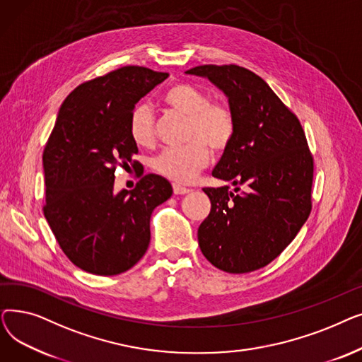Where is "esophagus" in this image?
Returning a JSON list of instances; mask_svg holds the SVG:
<instances>
[{"mask_svg": "<svg viewBox=\"0 0 362 362\" xmlns=\"http://www.w3.org/2000/svg\"><path fill=\"white\" fill-rule=\"evenodd\" d=\"M173 192H175V195H185V194L191 192V189H187V187H185V186H180V185L175 183V185H173Z\"/></svg>", "mask_w": 362, "mask_h": 362, "instance_id": "obj_1", "label": "esophagus"}]
</instances>
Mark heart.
Returning <instances> with one entry per match:
<instances>
[{"label":"heart","instance_id":"heart-1","mask_svg":"<svg viewBox=\"0 0 362 362\" xmlns=\"http://www.w3.org/2000/svg\"><path fill=\"white\" fill-rule=\"evenodd\" d=\"M164 104L187 117L186 141L183 146L167 148L154 160V168L161 176L189 183L210 161V146L221 152L233 141L236 122L232 110L223 103L210 101L206 95L187 83L170 86L163 95ZM132 139L139 146L156 142L154 114L149 105L139 104L133 108L129 119Z\"/></svg>","mask_w":362,"mask_h":362}]
</instances>
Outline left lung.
Masks as SVG:
<instances>
[{"label":"left lung","mask_w":362,"mask_h":362,"mask_svg":"<svg viewBox=\"0 0 362 362\" xmlns=\"http://www.w3.org/2000/svg\"><path fill=\"white\" fill-rule=\"evenodd\" d=\"M205 78L229 101L236 130L213 176L245 185L204 187L211 211L198 229L204 257L226 273H250L279 257L311 213L314 163L295 114L259 76L235 64H205Z\"/></svg>","instance_id":"left-lung-1"}]
</instances>
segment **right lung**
<instances>
[{"mask_svg": "<svg viewBox=\"0 0 362 362\" xmlns=\"http://www.w3.org/2000/svg\"><path fill=\"white\" fill-rule=\"evenodd\" d=\"M167 78L126 66L79 85L60 107L42 156L44 216L63 252L83 272L114 276L132 269L148 250L152 211L173 194L158 175L114 194L117 164L129 167L138 154L130 114Z\"/></svg>", "mask_w": 362, "mask_h": 362, "instance_id": "right-lung-1", "label": "right lung"}]
</instances>
